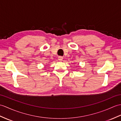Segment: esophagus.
I'll use <instances>...</instances> for the list:
<instances>
[{"label":"esophagus","instance_id":"esophagus-1","mask_svg":"<svg viewBox=\"0 0 121 121\" xmlns=\"http://www.w3.org/2000/svg\"><path fill=\"white\" fill-rule=\"evenodd\" d=\"M63 59V57H62V56H59L58 57V60L60 61L62 60Z\"/></svg>","mask_w":121,"mask_h":121}]
</instances>
